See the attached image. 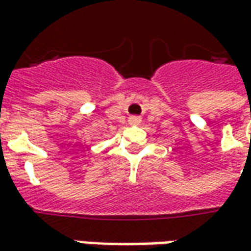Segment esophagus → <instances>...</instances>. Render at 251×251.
<instances>
[{
  "label": "esophagus",
  "mask_w": 251,
  "mask_h": 251,
  "mask_svg": "<svg viewBox=\"0 0 251 251\" xmlns=\"http://www.w3.org/2000/svg\"><path fill=\"white\" fill-rule=\"evenodd\" d=\"M129 124H130V125H140V124H141V117L133 115V117L129 118Z\"/></svg>",
  "instance_id": "1"
}]
</instances>
